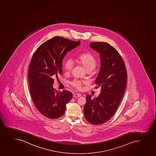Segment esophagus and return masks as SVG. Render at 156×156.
Returning a JSON list of instances; mask_svg holds the SVG:
<instances>
[{"label": "esophagus", "instance_id": "34e87169", "mask_svg": "<svg viewBox=\"0 0 156 156\" xmlns=\"http://www.w3.org/2000/svg\"><path fill=\"white\" fill-rule=\"evenodd\" d=\"M81 95V94H73V97L74 98H78V97H80V96Z\"/></svg>", "mask_w": 156, "mask_h": 156}]
</instances>
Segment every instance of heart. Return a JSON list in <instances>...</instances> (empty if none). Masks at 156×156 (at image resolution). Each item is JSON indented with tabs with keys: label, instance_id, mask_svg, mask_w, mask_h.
Masks as SVG:
<instances>
[{
	"label": "heart",
	"instance_id": "obj_1",
	"mask_svg": "<svg viewBox=\"0 0 156 156\" xmlns=\"http://www.w3.org/2000/svg\"><path fill=\"white\" fill-rule=\"evenodd\" d=\"M78 59L79 62L83 65V67H84L85 69L87 71H89V70L91 71L93 70L97 65V60L95 59V58L92 54L89 52H86V53L80 55L78 56ZM73 66H74V62L73 60L71 58L67 59L64 64L65 69L67 71H71L72 69L73 68ZM84 83V82L75 80L74 81L72 82L71 84L75 87L79 89L81 88L82 84Z\"/></svg>",
	"mask_w": 156,
	"mask_h": 156
}]
</instances>
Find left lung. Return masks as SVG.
<instances>
[{
	"label": "left lung",
	"mask_w": 156,
	"mask_h": 156,
	"mask_svg": "<svg viewBox=\"0 0 156 156\" xmlns=\"http://www.w3.org/2000/svg\"><path fill=\"white\" fill-rule=\"evenodd\" d=\"M90 48L100 54L101 68L95 80L101 93L94 99L86 95L84 107L85 118L91 124L105 123L114 114L122 100L127 83V72L120 55L106 42H95Z\"/></svg>",
	"instance_id": "obj_1"
}]
</instances>
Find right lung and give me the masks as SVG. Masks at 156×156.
Instances as JSON below:
<instances>
[{
    "label": "right lung",
    "instance_id": "1",
    "mask_svg": "<svg viewBox=\"0 0 156 156\" xmlns=\"http://www.w3.org/2000/svg\"><path fill=\"white\" fill-rule=\"evenodd\" d=\"M80 44V41L56 36L42 44L32 58L28 71L30 94L36 108L48 118L62 116L66 104L73 97L69 91L56 90L53 84L54 78L62 73L65 56Z\"/></svg>",
    "mask_w": 156,
    "mask_h": 156
}]
</instances>
